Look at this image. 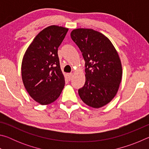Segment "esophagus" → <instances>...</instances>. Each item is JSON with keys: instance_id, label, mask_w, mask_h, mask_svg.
I'll use <instances>...</instances> for the list:
<instances>
[{"instance_id": "obj_1", "label": "esophagus", "mask_w": 149, "mask_h": 149, "mask_svg": "<svg viewBox=\"0 0 149 149\" xmlns=\"http://www.w3.org/2000/svg\"><path fill=\"white\" fill-rule=\"evenodd\" d=\"M73 77V74H68V80H71L72 79Z\"/></svg>"}]
</instances>
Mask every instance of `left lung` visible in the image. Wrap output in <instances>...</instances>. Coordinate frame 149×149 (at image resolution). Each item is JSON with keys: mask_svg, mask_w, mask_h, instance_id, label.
I'll use <instances>...</instances> for the list:
<instances>
[{"mask_svg": "<svg viewBox=\"0 0 149 149\" xmlns=\"http://www.w3.org/2000/svg\"><path fill=\"white\" fill-rule=\"evenodd\" d=\"M70 35L85 61V83L78 90L81 99L90 107H104L117 94L122 81L117 50L108 37L92 29H75Z\"/></svg>", "mask_w": 149, "mask_h": 149, "instance_id": "left-lung-1", "label": "left lung"}]
</instances>
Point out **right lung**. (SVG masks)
<instances>
[{
	"label": "right lung",
	"mask_w": 149,
	"mask_h": 149,
	"mask_svg": "<svg viewBox=\"0 0 149 149\" xmlns=\"http://www.w3.org/2000/svg\"><path fill=\"white\" fill-rule=\"evenodd\" d=\"M68 28L50 26L39 33L27 48L22 62L24 87L35 101L41 105L54 102L65 85L58 48Z\"/></svg>",
	"instance_id": "obj_1"
}]
</instances>
